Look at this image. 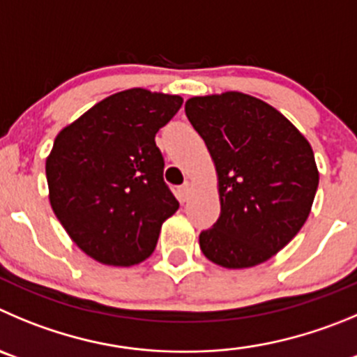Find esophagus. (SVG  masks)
Wrapping results in <instances>:
<instances>
[{
    "mask_svg": "<svg viewBox=\"0 0 357 357\" xmlns=\"http://www.w3.org/2000/svg\"><path fill=\"white\" fill-rule=\"evenodd\" d=\"M190 192H192V185H190V183H185V185H183V186H179V190H178L179 201H183V202L188 201Z\"/></svg>",
    "mask_w": 357,
    "mask_h": 357,
    "instance_id": "esophagus-1",
    "label": "esophagus"
}]
</instances>
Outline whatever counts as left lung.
<instances>
[{"label": "left lung", "mask_w": 357, "mask_h": 357, "mask_svg": "<svg viewBox=\"0 0 357 357\" xmlns=\"http://www.w3.org/2000/svg\"><path fill=\"white\" fill-rule=\"evenodd\" d=\"M185 112L218 178L220 216L199 236L202 254L227 269L262 264L312 211L319 186L314 149L282 112L245 93L192 96Z\"/></svg>", "instance_id": "1"}]
</instances>
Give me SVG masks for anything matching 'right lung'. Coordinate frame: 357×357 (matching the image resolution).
Masks as SVG:
<instances>
[{
  "label": "right lung",
  "mask_w": 357,
  "mask_h": 357,
  "mask_svg": "<svg viewBox=\"0 0 357 357\" xmlns=\"http://www.w3.org/2000/svg\"><path fill=\"white\" fill-rule=\"evenodd\" d=\"M179 95L132 88L103 98L56 135L45 160L51 208L75 245L107 266L146 261L179 208L155 135Z\"/></svg>",
  "instance_id": "obj_1"
}]
</instances>
